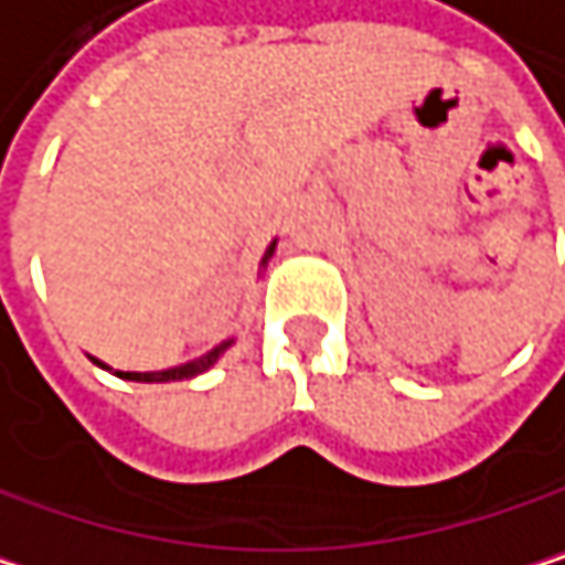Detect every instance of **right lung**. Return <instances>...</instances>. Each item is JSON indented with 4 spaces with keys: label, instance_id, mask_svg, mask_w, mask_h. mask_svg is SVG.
<instances>
[{
    "label": "right lung",
    "instance_id": "1",
    "mask_svg": "<svg viewBox=\"0 0 565 565\" xmlns=\"http://www.w3.org/2000/svg\"><path fill=\"white\" fill-rule=\"evenodd\" d=\"M274 244L277 241H270V247L264 250V257H260V264H267V257L274 254ZM234 344V338H227V341H221L217 348H211L207 354H201L198 361H188V364H181V367H168V371H145V374H135V371H115L118 377H125V381H138V384H164V381H188V377H198V374H204L207 367H214L217 364V358L227 351ZM95 364H102V361H95ZM105 367V364H102ZM105 371H111V367H105Z\"/></svg>",
    "mask_w": 565,
    "mask_h": 565
}]
</instances>
